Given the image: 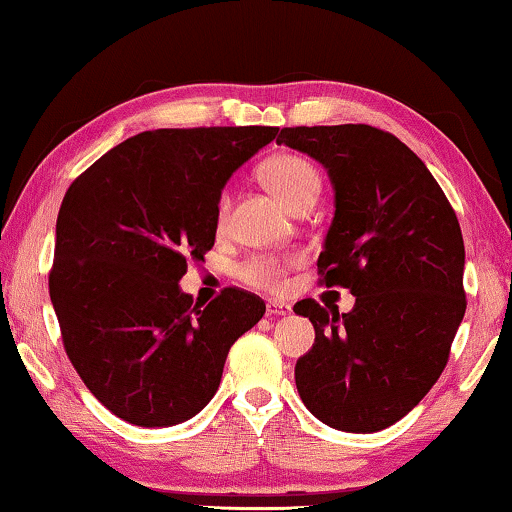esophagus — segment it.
<instances>
[{"label": "esophagus", "mask_w": 512, "mask_h": 512, "mask_svg": "<svg viewBox=\"0 0 512 512\" xmlns=\"http://www.w3.org/2000/svg\"><path fill=\"white\" fill-rule=\"evenodd\" d=\"M292 312V305L285 301H269L266 303V315L271 317H280V315H289Z\"/></svg>", "instance_id": "obj_1"}]
</instances>
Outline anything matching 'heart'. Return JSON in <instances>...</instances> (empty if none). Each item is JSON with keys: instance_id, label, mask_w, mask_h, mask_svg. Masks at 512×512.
Wrapping results in <instances>:
<instances>
[{"instance_id": "b5f03b06", "label": "heart", "mask_w": 512, "mask_h": 512, "mask_svg": "<svg viewBox=\"0 0 512 512\" xmlns=\"http://www.w3.org/2000/svg\"><path fill=\"white\" fill-rule=\"evenodd\" d=\"M262 174L266 186L294 211L303 207V204L315 202L319 195V186H322L315 165L296 154H280L276 158H271L269 163L264 165ZM227 213H230V193H223L218 197L216 209V220L220 227L225 225ZM289 262H292V259L253 257L241 266L239 278L253 287L276 289Z\"/></svg>"}]
</instances>
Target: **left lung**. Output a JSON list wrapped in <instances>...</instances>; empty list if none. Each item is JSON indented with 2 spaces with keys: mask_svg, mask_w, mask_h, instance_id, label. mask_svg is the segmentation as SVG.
<instances>
[{
  "mask_svg": "<svg viewBox=\"0 0 512 512\" xmlns=\"http://www.w3.org/2000/svg\"><path fill=\"white\" fill-rule=\"evenodd\" d=\"M278 144L319 160L335 190L319 282L354 308L294 305L315 326L296 361L305 407L345 432L398 423L437 384L460 326L464 241L444 190L398 137L368 124L282 128Z\"/></svg>",
  "mask_w": 512,
  "mask_h": 512,
  "instance_id": "8db88e82",
  "label": "left lung"
}]
</instances>
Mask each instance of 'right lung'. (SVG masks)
Wrapping results in <instances>:
<instances>
[{
  "instance_id": "1",
  "label": "right lung",
  "mask_w": 512,
  "mask_h": 512,
  "mask_svg": "<svg viewBox=\"0 0 512 512\" xmlns=\"http://www.w3.org/2000/svg\"><path fill=\"white\" fill-rule=\"evenodd\" d=\"M273 126L158 128L128 137L68 186L50 301L73 368L114 416L140 427L193 418L216 395L230 347L264 317L225 287L193 303L179 280L216 241L220 190Z\"/></svg>"
}]
</instances>
